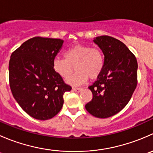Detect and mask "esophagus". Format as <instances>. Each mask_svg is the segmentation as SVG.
<instances>
[{
  "mask_svg": "<svg viewBox=\"0 0 153 153\" xmlns=\"http://www.w3.org/2000/svg\"><path fill=\"white\" fill-rule=\"evenodd\" d=\"M82 88H75V87H73L72 88V90L73 91H75V92H81V90H82Z\"/></svg>",
  "mask_w": 153,
  "mask_h": 153,
  "instance_id": "34e87169",
  "label": "esophagus"
}]
</instances>
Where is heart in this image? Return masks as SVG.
I'll return each instance as SVG.
<instances>
[{
  "label": "heart",
  "mask_w": 153,
  "mask_h": 153,
  "mask_svg": "<svg viewBox=\"0 0 153 153\" xmlns=\"http://www.w3.org/2000/svg\"><path fill=\"white\" fill-rule=\"evenodd\" d=\"M64 58L56 57L52 61L53 70L61 78H68L75 66L77 72L67 82L72 85L83 84L88 80H95L100 76L104 67L103 51L91 45L76 44L64 52Z\"/></svg>",
  "instance_id": "heart-1"
}]
</instances>
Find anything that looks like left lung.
<instances>
[{
    "label": "left lung",
    "mask_w": 153,
    "mask_h": 153,
    "mask_svg": "<svg viewBox=\"0 0 153 153\" xmlns=\"http://www.w3.org/2000/svg\"><path fill=\"white\" fill-rule=\"evenodd\" d=\"M104 55V67L100 76L89 89L92 99L85 108L89 113L106 118L122 110L137 86L136 58L119 40L108 35L93 40Z\"/></svg>",
    "instance_id": "8db88e82"
}]
</instances>
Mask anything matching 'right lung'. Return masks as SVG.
Instances as JSON below:
<instances>
[{
    "label": "right lung",
    "mask_w": 153,
    "mask_h": 153,
    "mask_svg": "<svg viewBox=\"0 0 153 153\" xmlns=\"http://www.w3.org/2000/svg\"><path fill=\"white\" fill-rule=\"evenodd\" d=\"M64 41L35 37L14 51L9 63V80L13 97L32 118L48 120L64 104V94L72 87L52 68V61Z\"/></svg>",
    "instance_id": "obj_1"
}]
</instances>
